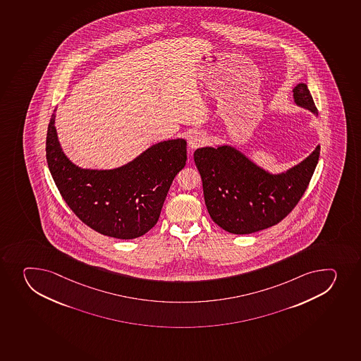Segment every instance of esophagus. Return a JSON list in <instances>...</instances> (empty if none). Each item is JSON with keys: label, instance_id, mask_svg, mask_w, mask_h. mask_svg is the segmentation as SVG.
Wrapping results in <instances>:
<instances>
[{"label": "esophagus", "instance_id": "1", "mask_svg": "<svg viewBox=\"0 0 361 361\" xmlns=\"http://www.w3.org/2000/svg\"><path fill=\"white\" fill-rule=\"evenodd\" d=\"M207 142V136L204 133L195 132L190 136L188 139V145L190 148H197V147L204 146Z\"/></svg>", "mask_w": 361, "mask_h": 361}]
</instances>
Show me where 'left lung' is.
I'll return each mask as SVG.
<instances>
[{"instance_id": "1", "label": "left lung", "mask_w": 361, "mask_h": 361, "mask_svg": "<svg viewBox=\"0 0 361 361\" xmlns=\"http://www.w3.org/2000/svg\"><path fill=\"white\" fill-rule=\"evenodd\" d=\"M296 104L317 114L307 86L293 90ZM320 146L283 174L271 175L232 147L200 148L194 153L212 220L233 234H250L276 225L295 208L318 164Z\"/></svg>"}]
</instances>
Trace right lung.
Masks as SVG:
<instances>
[{"label":"right lung","instance_id":"add662e5","mask_svg":"<svg viewBox=\"0 0 361 361\" xmlns=\"http://www.w3.org/2000/svg\"><path fill=\"white\" fill-rule=\"evenodd\" d=\"M54 115L47 132V162L73 213L95 232L116 239H135L153 228L175 175L186 164V141L157 143L118 169L88 171L62 152Z\"/></svg>","mask_w":361,"mask_h":361}]
</instances>
